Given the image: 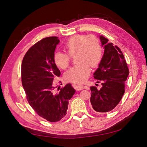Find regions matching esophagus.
<instances>
[{
    "label": "esophagus",
    "instance_id": "obj_1",
    "mask_svg": "<svg viewBox=\"0 0 147 147\" xmlns=\"http://www.w3.org/2000/svg\"><path fill=\"white\" fill-rule=\"evenodd\" d=\"M75 88H76V90L77 91H80V90H83V89L84 88V86L83 85H78V86L76 85V87Z\"/></svg>",
    "mask_w": 147,
    "mask_h": 147
}]
</instances>
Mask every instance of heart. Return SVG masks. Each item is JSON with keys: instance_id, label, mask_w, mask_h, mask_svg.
<instances>
[{"instance_id": "1", "label": "heart", "mask_w": 147, "mask_h": 147, "mask_svg": "<svg viewBox=\"0 0 147 147\" xmlns=\"http://www.w3.org/2000/svg\"><path fill=\"white\" fill-rule=\"evenodd\" d=\"M63 47L66 53L55 52L54 63L59 68L65 69L71 57L75 55V61L77 64L67 71L65 78L75 83L85 82L90 74V67H96L102 59V48L99 39L93 34L77 35L66 40Z\"/></svg>"}]
</instances>
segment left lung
I'll return each mask as SVG.
<instances>
[{
  "label": "left lung",
  "instance_id": "8db88e82",
  "mask_svg": "<svg viewBox=\"0 0 147 147\" xmlns=\"http://www.w3.org/2000/svg\"><path fill=\"white\" fill-rule=\"evenodd\" d=\"M100 39L104 46V54L93 75L97 83L101 82L102 88L99 90L96 86L90 87V101L96 112L105 113L112 110L121 100L129 69L120 48L108 43L109 40L103 35Z\"/></svg>",
  "mask_w": 147,
  "mask_h": 147
}]
</instances>
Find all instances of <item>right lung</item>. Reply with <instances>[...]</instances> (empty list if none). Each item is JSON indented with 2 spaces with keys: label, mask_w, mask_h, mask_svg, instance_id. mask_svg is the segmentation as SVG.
Wrapping results in <instances>:
<instances>
[{
  "label": "right lung",
  "mask_w": 147,
  "mask_h": 147,
  "mask_svg": "<svg viewBox=\"0 0 147 147\" xmlns=\"http://www.w3.org/2000/svg\"><path fill=\"white\" fill-rule=\"evenodd\" d=\"M59 42L57 37L42 39L26 52L21 64V82L29 105L38 116L50 122L65 117L69 100L76 91L70 83L56 91L53 83L61 75L53 61Z\"/></svg>",
  "instance_id": "right-lung-1"
}]
</instances>
